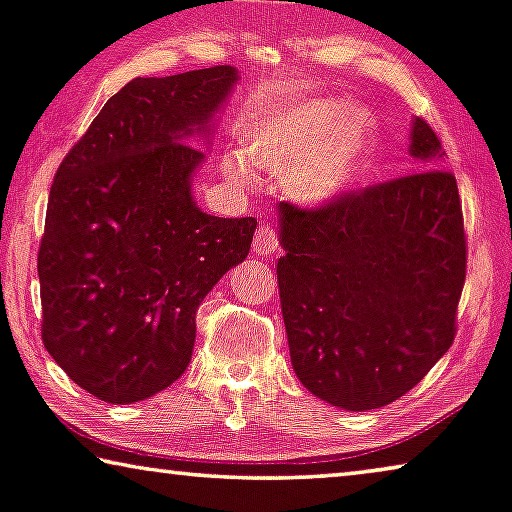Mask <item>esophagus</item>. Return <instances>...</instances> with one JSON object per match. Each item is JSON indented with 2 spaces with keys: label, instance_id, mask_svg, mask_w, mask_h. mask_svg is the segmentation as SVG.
I'll use <instances>...</instances> for the list:
<instances>
[{
  "label": "esophagus",
  "instance_id": "34e87169",
  "mask_svg": "<svg viewBox=\"0 0 512 512\" xmlns=\"http://www.w3.org/2000/svg\"><path fill=\"white\" fill-rule=\"evenodd\" d=\"M280 250V236L278 230L269 223L259 225L257 232L253 236V253L255 255H273Z\"/></svg>",
  "mask_w": 512,
  "mask_h": 512
}]
</instances>
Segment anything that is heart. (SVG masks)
Masks as SVG:
<instances>
[{"mask_svg":"<svg viewBox=\"0 0 512 512\" xmlns=\"http://www.w3.org/2000/svg\"><path fill=\"white\" fill-rule=\"evenodd\" d=\"M370 119L335 103H310L250 128L246 158L259 172L278 174L294 200H331L354 181L368 147ZM225 170L236 183L255 181L248 163L227 158Z\"/></svg>","mask_w":512,"mask_h":512,"instance_id":"b5f03b06","label":"heart"}]
</instances>
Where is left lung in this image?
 Instances as JSON below:
<instances>
[{
	"mask_svg": "<svg viewBox=\"0 0 512 512\" xmlns=\"http://www.w3.org/2000/svg\"><path fill=\"white\" fill-rule=\"evenodd\" d=\"M418 172L280 202L278 287L289 356L312 395L347 411L402 398L453 345L467 278L457 181L432 126L414 119Z\"/></svg>",
	"mask_w": 512,
	"mask_h": 512,
	"instance_id": "left-lung-1",
	"label": "left lung"
}]
</instances>
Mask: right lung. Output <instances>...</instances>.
Here are the masks:
<instances>
[{
    "mask_svg": "<svg viewBox=\"0 0 512 512\" xmlns=\"http://www.w3.org/2000/svg\"><path fill=\"white\" fill-rule=\"evenodd\" d=\"M239 80L234 66L135 78L61 160L38 248L43 345L110 404L147 400L186 372L195 315L248 257L253 216L218 218L190 195L188 140Z\"/></svg>",
    "mask_w": 512,
    "mask_h": 512,
    "instance_id": "obj_1",
    "label": "right lung"
}]
</instances>
